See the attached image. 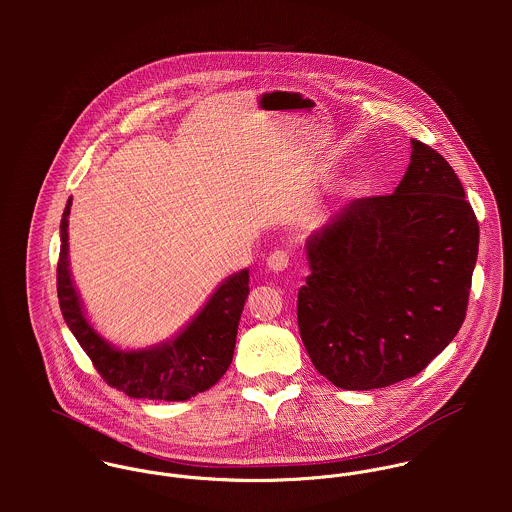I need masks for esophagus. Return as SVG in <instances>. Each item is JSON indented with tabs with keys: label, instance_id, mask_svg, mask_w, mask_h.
Returning <instances> with one entry per match:
<instances>
[{
	"label": "esophagus",
	"instance_id": "34e87169",
	"mask_svg": "<svg viewBox=\"0 0 512 512\" xmlns=\"http://www.w3.org/2000/svg\"><path fill=\"white\" fill-rule=\"evenodd\" d=\"M266 266H268V270H272V272H284L288 266H290V254L286 252V250H274L270 256H268V260H266Z\"/></svg>",
	"mask_w": 512,
	"mask_h": 512
}]
</instances>
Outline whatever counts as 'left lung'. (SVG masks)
I'll return each mask as SVG.
<instances>
[{
	"label": "left lung",
	"instance_id": "left-lung-1",
	"mask_svg": "<svg viewBox=\"0 0 512 512\" xmlns=\"http://www.w3.org/2000/svg\"><path fill=\"white\" fill-rule=\"evenodd\" d=\"M305 252L297 325L311 363L339 388H384L422 372L463 325L479 222L451 165L412 140L394 193L351 201Z\"/></svg>",
	"mask_w": 512,
	"mask_h": 512
}]
</instances>
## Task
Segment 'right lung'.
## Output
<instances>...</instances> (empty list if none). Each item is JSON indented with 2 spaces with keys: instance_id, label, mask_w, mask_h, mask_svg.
Segmentation results:
<instances>
[{
  "instance_id": "1",
  "label": "right lung",
  "mask_w": 512,
  "mask_h": 512,
  "mask_svg": "<svg viewBox=\"0 0 512 512\" xmlns=\"http://www.w3.org/2000/svg\"><path fill=\"white\" fill-rule=\"evenodd\" d=\"M67 201L61 220V254L57 264V293L63 317L76 341L100 376L130 398L181 402L215 386L234 355L238 321L248 297V270L228 278L207 299L203 309L173 337L146 349H118L86 319L69 268Z\"/></svg>"
}]
</instances>
